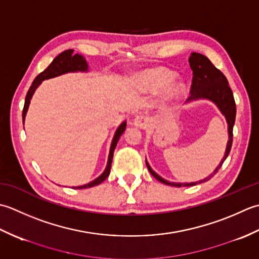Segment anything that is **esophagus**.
Masks as SVG:
<instances>
[{
  "label": "esophagus",
  "mask_w": 259,
  "mask_h": 259,
  "mask_svg": "<svg viewBox=\"0 0 259 259\" xmlns=\"http://www.w3.org/2000/svg\"><path fill=\"white\" fill-rule=\"evenodd\" d=\"M147 124H149V118H147L144 115H137L133 119V125L136 126V127L144 128V127H146Z\"/></svg>",
  "instance_id": "obj_1"
}]
</instances>
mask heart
<instances>
[{
  "mask_svg": "<svg viewBox=\"0 0 259 259\" xmlns=\"http://www.w3.org/2000/svg\"><path fill=\"white\" fill-rule=\"evenodd\" d=\"M137 85L146 93H156L163 88L161 102L172 104L180 100L186 93V85L174 78V72L164 67H154L140 72L136 77Z\"/></svg>",
  "mask_w": 259,
  "mask_h": 259,
  "instance_id": "heart-1",
  "label": "heart"
}]
</instances>
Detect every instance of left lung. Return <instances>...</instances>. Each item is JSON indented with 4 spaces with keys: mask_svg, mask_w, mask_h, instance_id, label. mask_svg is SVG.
I'll list each match as a JSON object with an SVG mask.
<instances>
[{
    "mask_svg": "<svg viewBox=\"0 0 259 259\" xmlns=\"http://www.w3.org/2000/svg\"><path fill=\"white\" fill-rule=\"evenodd\" d=\"M190 67L192 69V85H191V95L187 99V102H193V100L198 99H208L212 102L215 106L218 107L220 113L225 116L228 124V142H227L225 156L219 163V165L215 167L213 173H211L209 177L204 178L203 180H200L197 182H190V183H180V182H170L164 180L162 177H160L155 171L152 170L149 162L145 160L146 166L149 168L150 173L154 177L156 180L160 182L167 184L171 187H191L200 184L210 180L215 173L219 171V168L223 165V163L229 155V152L233 145V128L236 119V104L234 99V95L229 87L228 80L225 77V75L219 69H217L207 57L197 54V52H192L191 56L189 58Z\"/></svg>",
    "mask_w": 259,
    "mask_h": 259,
    "instance_id": "left-lung-1",
    "label": "left lung"
}]
</instances>
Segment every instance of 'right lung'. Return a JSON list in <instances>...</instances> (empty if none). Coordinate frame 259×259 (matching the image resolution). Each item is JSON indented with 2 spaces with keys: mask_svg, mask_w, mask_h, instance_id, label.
I'll use <instances>...</instances> for the list:
<instances>
[{
  "mask_svg": "<svg viewBox=\"0 0 259 259\" xmlns=\"http://www.w3.org/2000/svg\"><path fill=\"white\" fill-rule=\"evenodd\" d=\"M77 71H81V72H86L88 71V63L85 59V57H82L81 55L76 54L73 55V50L69 49L61 52L60 55H58L50 65L48 66L46 70L39 73L38 76L35 77V79L31 85L30 89L28 91V94L25 96V102H24V107H23V112H22V119L24 123L26 112H28L29 105L31 102V98H32L33 94L35 92V89L40 86V83L46 80V79H50V78H55L58 76H61L63 73H68V72H77ZM126 130V120L120 124L117 130H116L112 144H110V149H109V154H108V160H107V165L105 167L104 172L100 174L98 178L95 179L92 182H89L87 184H83V186L80 187H72V189H86V188H92L95 186H98L99 183H102L107 179L110 172V166H112V161H113V155H114V151L115 147L117 145L119 137L122 136L124 133V131Z\"/></svg>",
  "mask_w": 259,
  "mask_h": 259,
  "instance_id": "right-lung-1",
  "label": "right lung"
}]
</instances>
